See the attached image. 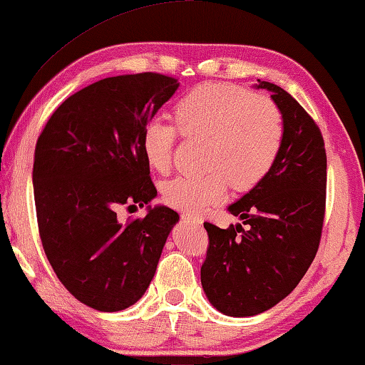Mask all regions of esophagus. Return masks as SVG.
I'll use <instances>...</instances> for the list:
<instances>
[{
  "instance_id": "34e87169",
  "label": "esophagus",
  "mask_w": 365,
  "mask_h": 365,
  "mask_svg": "<svg viewBox=\"0 0 365 365\" xmlns=\"http://www.w3.org/2000/svg\"><path fill=\"white\" fill-rule=\"evenodd\" d=\"M182 220L183 222H190V224H195L197 227H201V224H202V220L200 217H195V215H188V214H183L182 215Z\"/></svg>"
}]
</instances>
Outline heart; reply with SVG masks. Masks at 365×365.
Wrapping results in <instances>:
<instances>
[{
    "mask_svg": "<svg viewBox=\"0 0 365 365\" xmlns=\"http://www.w3.org/2000/svg\"><path fill=\"white\" fill-rule=\"evenodd\" d=\"M175 123L185 137L207 138L202 175H180L163 185V200L178 211L195 214L217 205L233 188L255 187L270 170L285 137V123L277 104L267 96L225 83L200 85L174 109ZM177 130L154 117L141 132L146 163L168 172Z\"/></svg>",
    "mask_w": 365,
    "mask_h": 365,
    "instance_id": "heart-1",
    "label": "heart"
}]
</instances>
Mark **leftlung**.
<instances>
[{
    "label": "left lung",
    "instance_id": "1",
    "mask_svg": "<svg viewBox=\"0 0 365 365\" xmlns=\"http://www.w3.org/2000/svg\"><path fill=\"white\" fill-rule=\"evenodd\" d=\"M285 123V137L270 170L228 206L243 220L209 237L201 285L211 304L230 317L257 316L293 292L319 250L325 215L327 154L320 128L304 108L270 82Z\"/></svg>",
    "mask_w": 365,
    "mask_h": 365
}]
</instances>
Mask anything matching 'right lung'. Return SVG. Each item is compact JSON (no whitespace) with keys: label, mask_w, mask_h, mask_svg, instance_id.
Wrapping results in <instances>:
<instances>
[{"label":"right lung","mask_w":365,"mask_h":365,"mask_svg":"<svg viewBox=\"0 0 365 365\" xmlns=\"http://www.w3.org/2000/svg\"><path fill=\"white\" fill-rule=\"evenodd\" d=\"M178 85L154 72L103 78L67 98L36 141L43 250L67 292L96 311H122L145 294L178 222L165 206H148L143 219L117 217L120 206L143 207L158 195L141 132Z\"/></svg>","instance_id":"add662e5"}]
</instances>
